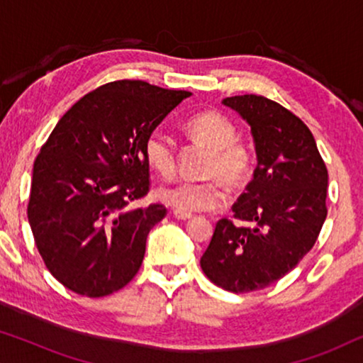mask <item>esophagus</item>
I'll return each mask as SVG.
<instances>
[{
  "mask_svg": "<svg viewBox=\"0 0 363 363\" xmlns=\"http://www.w3.org/2000/svg\"><path fill=\"white\" fill-rule=\"evenodd\" d=\"M172 215H173V218H177V220H183V221H186V220H191L193 218V215L191 213H188V211H183V210H173L172 211Z\"/></svg>",
  "mask_w": 363,
  "mask_h": 363,
  "instance_id": "1",
  "label": "esophagus"
}]
</instances>
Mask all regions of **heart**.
<instances>
[{"instance_id":"1","label":"heart","mask_w":363,"mask_h":363,"mask_svg":"<svg viewBox=\"0 0 363 363\" xmlns=\"http://www.w3.org/2000/svg\"><path fill=\"white\" fill-rule=\"evenodd\" d=\"M186 132L210 147L203 175L205 180H185L163 186L157 191L158 200L183 211H210L221 208L228 200L223 177L230 185H240L251 170V152L236 140V128L230 118L215 111H205L190 117ZM143 157L148 167L163 178H172L177 170L173 142L162 130H152L143 140Z\"/></svg>"}]
</instances>
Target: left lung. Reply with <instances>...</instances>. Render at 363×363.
<instances>
[{
  "instance_id": "left-lung-1",
  "label": "left lung",
  "mask_w": 363,
  "mask_h": 363,
  "mask_svg": "<svg viewBox=\"0 0 363 363\" xmlns=\"http://www.w3.org/2000/svg\"><path fill=\"white\" fill-rule=\"evenodd\" d=\"M250 123L257 167L233 205L238 226L216 223L201 256L208 279L230 292L264 289L299 264L315 245L327 216L325 163L299 117L255 94L223 99Z\"/></svg>"
}]
</instances>
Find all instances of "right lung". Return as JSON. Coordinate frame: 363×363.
Listing matches in <instances>:
<instances>
[{
	"mask_svg": "<svg viewBox=\"0 0 363 363\" xmlns=\"http://www.w3.org/2000/svg\"><path fill=\"white\" fill-rule=\"evenodd\" d=\"M191 92L116 81L74 104L33 168L28 220L49 272L76 294L104 297L140 269L163 205L132 208L150 188L143 140Z\"/></svg>",
	"mask_w": 363,
	"mask_h": 363,
	"instance_id": "right-lung-1",
	"label": "right lung"
}]
</instances>
